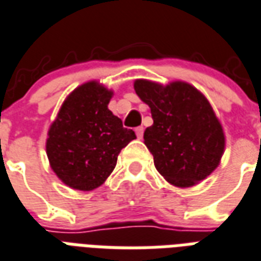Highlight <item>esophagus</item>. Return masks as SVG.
I'll return each instance as SVG.
<instances>
[{"label":"esophagus","mask_w":261,"mask_h":261,"mask_svg":"<svg viewBox=\"0 0 261 261\" xmlns=\"http://www.w3.org/2000/svg\"><path fill=\"white\" fill-rule=\"evenodd\" d=\"M135 134H137V137H138L139 139L142 138V137H144V127H137V128H135Z\"/></svg>","instance_id":"34e87169"}]
</instances>
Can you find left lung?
Masks as SVG:
<instances>
[{
	"label": "left lung",
	"mask_w": 261,
	"mask_h": 261,
	"mask_svg": "<svg viewBox=\"0 0 261 261\" xmlns=\"http://www.w3.org/2000/svg\"><path fill=\"white\" fill-rule=\"evenodd\" d=\"M134 90L149 105L153 124L144 133L154 167L176 188H192L211 175L224 153L223 127L210 101L190 83L137 79Z\"/></svg>",
	"instance_id": "8db88e82"
}]
</instances>
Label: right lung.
I'll return each instance as SVG.
<instances>
[{
  "mask_svg": "<svg viewBox=\"0 0 261 261\" xmlns=\"http://www.w3.org/2000/svg\"><path fill=\"white\" fill-rule=\"evenodd\" d=\"M113 91L90 81L71 91L47 131L46 154L64 185L91 192L104 184L135 133L108 109Z\"/></svg>",
  "mask_w": 261,
  "mask_h": 261,
  "instance_id": "right-lung-1",
  "label": "right lung"
}]
</instances>
